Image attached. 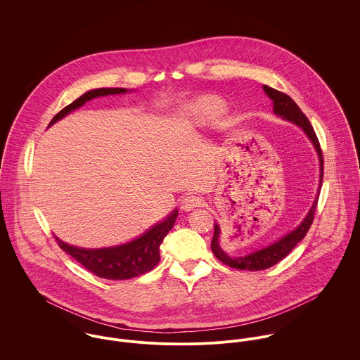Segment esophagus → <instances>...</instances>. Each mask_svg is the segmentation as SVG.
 Segmentation results:
<instances>
[{"mask_svg": "<svg viewBox=\"0 0 360 360\" xmlns=\"http://www.w3.org/2000/svg\"><path fill=\"white\" fill-rule=\"evenodd\" d=\"M201 205V198L197 197V195H184L181 200H180V206L183 210H191L197 206Z\"/></svg>", "mask_w": 360, "mask_h": 360, "instance_id": "esophagus-1", "label": "esophagus"}]
</instances>
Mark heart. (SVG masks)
<instances>
[{"label":"heart","mask_w":360,"mask_h":360,"mask_svg":"<svg viewBox=\"0 0 360 360\" xmlns=\"http://www.w3.org/2000/svg\"><path fill=\"white\" fill-rule=\"evenodd\" d=\"M217 108V103L212 98H202L195 105V110L198 113H212Z\"/></svg>","instance_id":"b5f03b06"}]
</instances>
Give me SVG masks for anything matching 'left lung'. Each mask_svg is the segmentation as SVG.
I'll return each instance as SVG.
<instances>
[{"instance_id":"obj_1","label":"left lung","mask_w":360,"mask_h":360,"mask_svg":"<svg viewBox=\"0 0 360 360\" xmlns=\"http://www.w3.org/2000/svg\"><path fill=\"white\" fill-rule=\"evenodd\" d=\"M263 90L273 100V105H274L273 110H274L276 115L281 116L285 120H290V122L298 124L308 134L310 141L313 143V146H314V148L319 154V159H320V186H321V183H323V169H324V166H323L324 165L323 163V153H321L317 136H316L307 115L301 110V108L295 103V101L290 96H287V94H284V93H281L276 89H271L269 86H263ZM317 200H319V197L316 198L314 204L310 207V210H309L307 217L304 219V221L294 231L284 236L281 240L271 244L270 247L263 248L260 251H257V252L250 254V255H245V257H230L221 251V248L219 245V241H217L219 234H220V229H219L217 224H214V234H213L212 244H210L212 252L220 262H223L224 264H227L229 267H233V269L250 270V271L269 269V267L274 266L276 263H278L281 259L287 257L295 248V245L301 240L305 238V236H307V233H308L309 229L313 223V219H314Z\"/></svg>"}]
</instances>
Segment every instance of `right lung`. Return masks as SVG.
I'll list each match as a JSON object with an SVG mask.
<instances>
[{"label": "right lung", "mask_w": 360, "mask_h": 360, "mask_svg": "<svg viewBox=\"0 0 360 360\" xmlns=\"http://www.w3.org/2000/svg\"><path fill=\"white\" fill-rule=\"evenodd\" d=\"M126 89H97L87 91L76 101L69 103L62 110H59L50 122V126L68 115L69 112L80 108L82 105L96 97L108 96V94H122L126 93ZM177 210L169 214L163 221L158 223L153 229H150L146 234L139 237L137 240L113 247V248H103V250H83L62 243L59 238L55 237L58 245L69 254L73 259H76L83 267H86L93 274L106 278V280H127L137 276H141L147 271H151L160 260L159 247L166 237V234L173 227Z\"/></svg>", "instance_id": "obj_1"}]
</instances>
